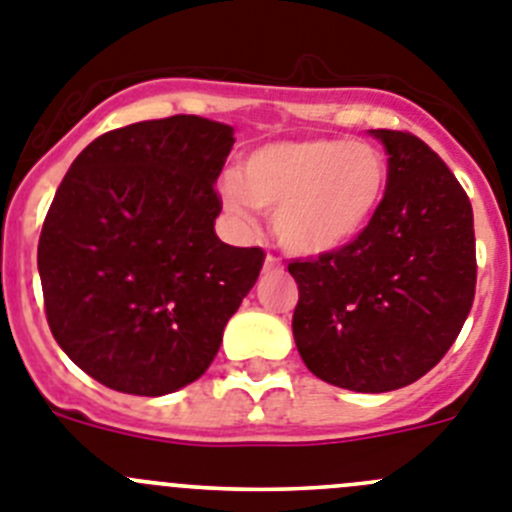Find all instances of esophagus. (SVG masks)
Masks as SVG:
<instances>
[{
	"mask_svg": "<svg viewBox=\"0 0 512 512\" xmlns=\"http://www.w3.org/2000/svg\"><path fill=\"white\" fill-rule=\"evenodd\" d=\"M265 270H280V260L273 255L265 257Z\"/></svg>",
	"mask_w": 512,
	"mask_h": 512,
	"instance_id": "34e87169",
	"label": "esophagus"
}]
</instances>
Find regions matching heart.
<instances>
[{"label": "heart", "instance_id": "heart-1", "mask_svg": "<svg viewBox=\"0 0 512 512\" xmlns=\"http://www.w3.org/2000/svg\"><path fill=\"white\" fill-rule=\"evenodd\" d=\"M388 181V160L370 142L285 140L252 150L239 176L224 178L222 199L239 216L252 206L273 211V234L283 250L324 257L367 232Z\"/></svg>", "mask_w": 512, "mask_h": 512}]
</instances>
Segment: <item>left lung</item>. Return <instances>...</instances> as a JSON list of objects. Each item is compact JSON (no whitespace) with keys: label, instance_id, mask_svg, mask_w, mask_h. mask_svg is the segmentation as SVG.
I'll use <instances>...</instances> for the list:
<instances>
[{"label":"left lung","instance_id":"left-lung-1","mask_svg":"<svg viewBox=\"0 0 512 512\" xmlns=\"http://www.w3.org/2000/svg\"><path fill=\"white\" fill-rule=\"evenodd\" d=\"M388 153V193L352 245L290 262L293 336L308 370L336 388L388 393L449 352L474 301L477 257L467 193L408 132L370 130Z\"/></svg>","mask_w":512,"mask_h":512}]
</instances>
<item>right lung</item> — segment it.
Masks as SVG:
<instances>
[{"mask_svg":"<svg viewBox=\"0 0 512 512\" xmlns=\"http://www.w3.org/2000/svg\"><path fill=\"white\" fill-rule=\"evenodd\" d=\"M229 124L193 114L127 124L81 150L38 245L55 342L119 393H176L214 362L255 285L260 247L216 237Z\"/></svg>","mask_w":512,"mask_h":512,"instance_id":"right-lung-1","label":"right lung"}]
</instances>
